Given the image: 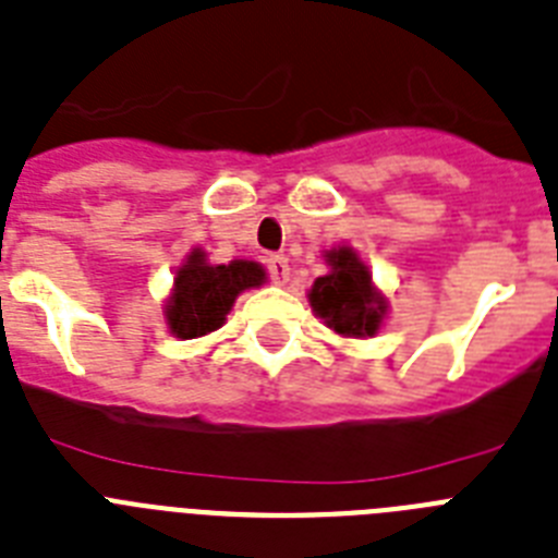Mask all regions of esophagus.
<instances>
[{"label": "esophagus", "instance_id": "obj_1", "mask_svg": "<svg viewBox=\"0 0 558 558\" xmlns=\"http://www.w3.org/2000/svg\"><path fill=\"white\" fill-rule=\"evenodd\" d=\"M268 274L276 284H288L290 282V265H288V256L282 254H270L268 259Z\"/></svg>", "mask_w": 558, "mask_h": 558}]
</instances>
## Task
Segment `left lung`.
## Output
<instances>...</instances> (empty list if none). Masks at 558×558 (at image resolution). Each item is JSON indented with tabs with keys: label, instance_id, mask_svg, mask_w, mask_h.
I'll return each instance as SVG.
<instances>
[{
	"label": "left lung",
	"instance_id": "1",
	"mask_svg": "<svg viewBox=\"0 0 558 558\" xmlns=\"http://www.w3.org/2000/svg\"><path fill=\"white\" fill-rule=\"evenodd\" d=\"M330 274L313 282L311 307L325 325L347 338L375 336L387 313V299L373 288V274L352 247L327 251Z\"/></svg>",
	"mask_w": 558,
	"mask_h": 558
}]
</instances>
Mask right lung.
Segmentation results:
<instances>
[{
    "label": "right lung",
    "mask_w": 558,
    "mask_h": 558,
    "mask_svg": "<svg viewBox=\"0 0 558 558\" xmlns=\"http://www.w3.org/2000/svg\"><path fill=\"white\" fill-rule=\"evenodd\" d=\"M265 270L256 262L233 259L211 265L206 254L194 247L178 268L174 290L166 304V325L178 338H199L220 330L242 290L259 288Z\"/></svg>",
    "instance_id": "right-lung-1"
}]
</instances>
